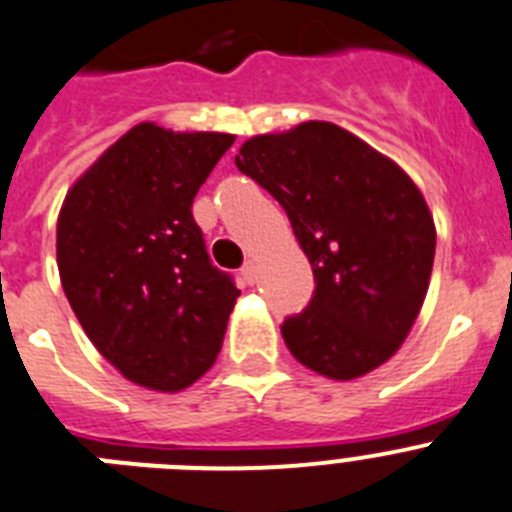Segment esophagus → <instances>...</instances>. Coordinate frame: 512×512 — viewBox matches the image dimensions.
<instances>
[{
    "label": "esophagus",
    "instance_id": "1",
    "mask_svg": "<svg viewBox=\"0 0 512 512\" xmlns=\"http://www.w3.org/2000/svg\"><path fill=\"white\" fill-rule=\"evenodd\" d=\"M242 275H244V281L250 283H257V262L255 260H247L244 262V268H242Z\"/></svg>",
    "mask_w": 512,
    "mask_h": 512
}]
</instances>
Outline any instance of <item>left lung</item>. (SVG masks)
I'll return each mask as SVG.
<instances>
[{"label": "left lung", "instance_id": "8db88e82", "mask_svg": "<svg viewBox=\"0 0 512 512\" xmlns=\"http://www.w3.org/2000/svg\"><path fill=\"white\" fill-rule=\"evenodd\" d=\"M234 162L281 203L311 262L314 296L281 324L293 358L337 381L389 361L420 314L435 257L415 182L324 121L244 141Z\"/></svg>", "mask_w": 512, "mask_h": 512}]
</instances>
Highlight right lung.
Instances as JSON below:
<instances>
[{"label":"right lung","instance_id":"obj_1","mask_svg":"<svg viewBox=\"0 0 512 512\" xmlns=\"http://www.w3.org/2000/svg\"><path fill=\"white\" fill-rule=\"evenodd\" d=\"M234 144L229 133L139 123L66 193L56 226L61 286L118 371L180 391L213 366L239 296L211 262L195 193Z\"/></svg>","mask_w":512,"mask_h":512}]
</instances>
